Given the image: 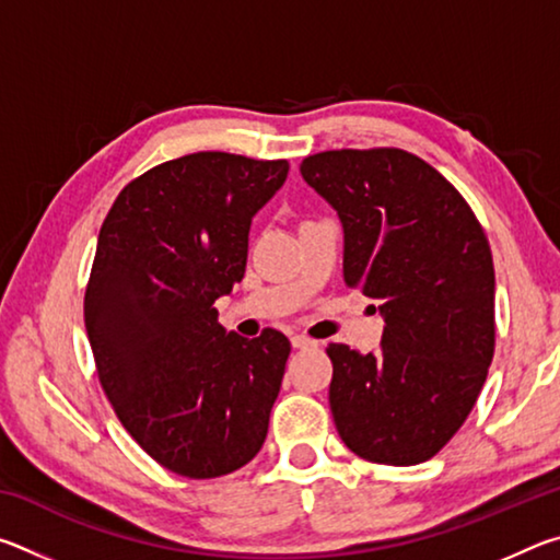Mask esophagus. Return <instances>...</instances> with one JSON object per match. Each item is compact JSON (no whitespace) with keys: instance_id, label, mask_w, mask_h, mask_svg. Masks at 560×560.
<instances>
[{"instance_id":"esophagus-1","label":"esophagus","mask_w":560,"mask_h":560,"mask_svg":"<svg viewBox=\"0 0 560 560\" xmlns=\"http://www.w3.org/2000/svg\"><path fill=\"white\" fill-rule=\"evenodd\" d=\"M291 346L293 348H316L318 343H316V340L306 338V336H291Z\"/></svg>"}]
</instances>
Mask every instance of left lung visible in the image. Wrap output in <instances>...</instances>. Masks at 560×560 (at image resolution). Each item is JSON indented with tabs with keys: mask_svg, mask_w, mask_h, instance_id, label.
I'll return each mask as SVG.
<instances>
[{
	"mask_svg": "<svg viewBox=\"0 0 560 560\" xmlns=\"http://www.w3.org/2000/svg\"><path fill=\"white\" fill-rule=\"evenodd\" d=\"M301 175L343 222L346 287L385 318L375 353L326 348L336 430L368 462H428L469 417L494 358L487 234L459 189L400 148L326 150L303 158Z\"/></svg>",
	"mask_w": 560,
	"mask_h": 560,
	"instance_id": "8db88e82",
	"label": "left lung"
}]
</instances>
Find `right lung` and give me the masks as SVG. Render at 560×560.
Masks as SVG:
<instances>
[{
    "instance_id": "right-lung-1",
    "label": "right lung",
    "mask_w": 560,
    "mask_h": 560,
    "mask_svg": "<svg viewBox=\"0 0 560 560\" xmlns=\"http://www.w3.org/2000/svg\"><path fill=\"white\" fill-rule=\"evenodd\" d=\"M287 173V160L183 155L130 179L103 220L83 296L98 381L179 477H224L267 440L291 343L224 334L214 301L244 279L252 217Z\"/></svg>"
}]
</instances>
